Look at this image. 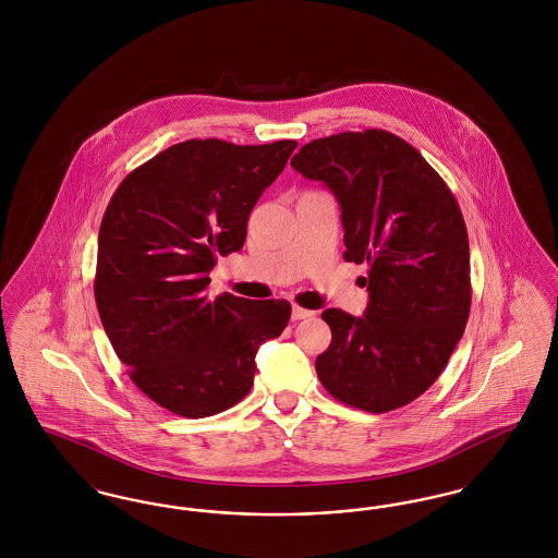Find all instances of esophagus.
<instances>
[{
  "label": "esophagus",
  "instance_id": "esophagus-1",
  "mask_svg": "<svg viewBox=\"0 0 558 558\" xmlns=\"http://www.w3.org/2000/svg\"><path fill=\"white\" fill-rule=\"evenodd\" d=\"M314 316V312H310V310H303V307H299V305H294L292 307V319L296 322V319H307Z\"/></svg>",
  "mask_w": 558,
  "mask_h": 558
}]
</instances>
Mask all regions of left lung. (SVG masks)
Here are the masks:
<instances>
[{
    "mask_svg": "<svg viewBox=\"0 0 558 558\" xmlns=\"http://www.w3.org/2000/svg\"><path fill=\"white\" fill-rule=\"evenodd\" d=\"M341 207L345 262L368 264L364 318L326 310L332 341L316 360L324 389L383 414L423 396L462 339L471 255L460 207L423 155L383 130L305 144L291 160Z\"/></svg>",
    "mask_w": 558,
    "mask_h": 558,
    "instance_id": "8db88e82",
    "label": "left lung"
}]
</instances>
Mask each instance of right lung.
I'll return each instance as SVG.
<instances>
[{
  "label": "right lung",
  "instance_id": "add662e5",
  "mask_svg": "<svg viewBox=\"0 0 558 558\" xmlns=\"http://www.w3.org/2000/svg\"><path fill=\"white\" fill-rule=\"evenodd\" d=\"M294 148V140H186L133 169L108 203L98 314L135 387L178 416L239 403L253 387L257 349L291 319L284 299L226 292L211 301L205 289L217 255L242 248L248 215Z\"/></svg>",
  "mask_w": 558,
  "mask_h": 558
}]
</instances>
